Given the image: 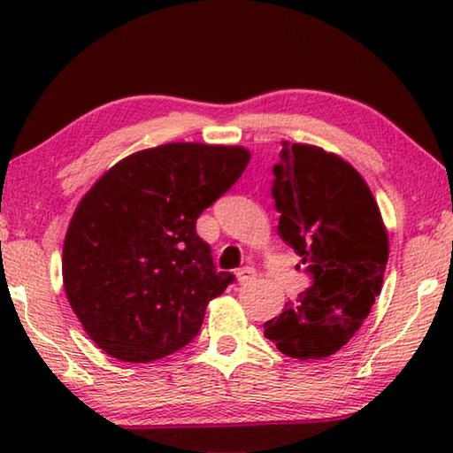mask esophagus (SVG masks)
<instances>
[{
    "label": "esophagus",
    "instance_id": "1",
    "mask_svg": "<svg viewBox=\"0 0 453 453\" xmlns=\"http://www.w3.org/2000/svg\"><path fill=\"white\" fill-rule=\"evenodd\" d=\"M235 275H237V281H240V286H248V283H251V281L256 280L257 273H256L254 267L245 265V267H242V270H237Z\"/></svg>",
    "mask_w": 453,
    "mask_h": 453
}]
</instances>
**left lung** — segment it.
Instances as JSON below:
<instances>
[{
  "label": "left lung",
  "mask_w": 453,
  "mask_h": 453,
  "mask_svg": "<svg viewBox=\"0 0 453 453\" xmlns=\"http://www.w3.org/2000/svg\"><path fill=\"white\" fill-rule=\"evenodd\" d=\"M272 197L281 240L311 286L265 321V337L289 357H327L356 335L381 291L389 243L380 208L354 167L308 143H283Z\"/></svg>",
  "instance_id": "8db88e82"
}]
</instances>
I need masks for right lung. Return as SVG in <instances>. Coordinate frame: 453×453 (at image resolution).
<instances>
[{"mask_svg":"<svg viewBox=\"0 0 453 453\" xmlns=\"http://www.w3.org/2000/svg\"><path fill=\"white\" fill-rule=\"evenodd\" d=\"M248 164L240 145L165 143L121 159L83 196L61 273L73 313L107 356L148 364L197 335L210 300L235 278L216 272L196 221Z\"/></svg>","mask_w":453,"mask_h":453,"instance_id":"1","label":"right lung"}]
</instances>
